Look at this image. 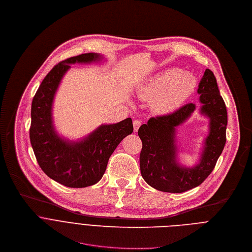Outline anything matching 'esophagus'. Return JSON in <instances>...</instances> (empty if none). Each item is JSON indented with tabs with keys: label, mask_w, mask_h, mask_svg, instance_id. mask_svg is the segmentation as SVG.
I'll list each match as a JSON object with an SVG mask.
<instances>
[{
	"label": "esophagus",
	"mask_w": 252,
	"mask_h": 252,
	"mask_svg": "<svg viewBox=\"0 0 252 252\" xmlns=\"http://www.w3.org/2000/svg\"><path fill=\"white\" fill-rule=\"evenodd\" d=\"M141 124H142V122H141V120H139V119H135V120L133 121V126H134V131H135V132L138 131V129H139V127L141 126Z\"/></svg>",
	"instance_id": "1"
}]
</instances>
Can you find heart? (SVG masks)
I'll return each mask as SVG.
<instances>
[{
	"label": "heart",
	"instance_id": "heart-1",
	"mask_svg": "<svg viewBox=\"0 0 252 252\" xmlns=\"http://www.w3.org/2000/svg\"><path fill=\"white\" fill-rule=\"evenodd\" d=\"M196 85L193 75L179 68H171L150 79L139 91L143 99L156 97L155 105L164 113L177 110L191 95Z\"/></svg>",
	"mask_w": 252,
	"mask_h": 252
}]
</instances>
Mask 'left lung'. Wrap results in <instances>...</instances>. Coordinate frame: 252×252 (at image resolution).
I'll return each instance as SVG.
<instances>
[{
  "label": "left lung",
  "mask_w": 252,
  "mask_h": 252,
  "mask_svg": "<svg viewBox=\"0 0 252 252\" xmlns=\"http://www.w3.org/2000/svg\"><path fill=\"white\" fill-rule=\"evenodd\" d=\"M197 93L202 112L210 117V135L202 159L192 169L176 163L175 127L182 124L195 109L188 103L173 113L152 117L138 131L142 141L140 170L143 179L154 189L167 192H184L202 184L213 172L226 142L227 112L220 96L217 78L206 69L198 83Z\"/></svg>",
  "instance_id": "left-lung-1"
}]
</instances>
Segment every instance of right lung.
<instances>
[{
    "label": "right lung",
    "instance_id": "right-lung-1",
    "mask_svg": "<svg viewBox=\"0 0 252 252\" xmlns=\"http://www.w3.org/2000/svg\"><path fill=\"white\" fill-rule=\"evenodd\" d=\"M96 60L99 55L83 54L59 63L43 78L32 103L30 139L36 161L46 176L68 188H86L98 183L116 147L133 132L131 118L100 126L77 143H67L55 132L52 104L63 74L71 63Z\"/></svg>",
    "mask_w": 252,
    "mask_h": 252
}]
</instances>
